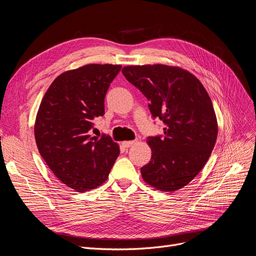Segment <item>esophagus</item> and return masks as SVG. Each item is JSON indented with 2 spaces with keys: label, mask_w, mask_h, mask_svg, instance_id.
Returning <instances> with one entry per match:
<instances>
[{
  "label": "esophagus",
  "mask_w": 256,
  "mask_h": 256,
  "mask_svg": "<svg viewBox=\"0 0 256 256\" xmlns=\"http://www.w3.org/2000/svg\"><path fill=\"white\" fill-rule=\"evenodd\" d=\"M135 142L136 141H124V142H122V146L126 147V148H128V147H130V146L135 144Z\"/></svg>",
  "instance_id": "34e87169"
}]
</instances>
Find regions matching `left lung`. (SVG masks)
<instances>
[{
	"mask_svg": "<svg viewBox=\"0 0 256 256\" xmlns=\"http://www.w3.org/2000/svg\"><path fill=\"white\" fill-rule=\"evenodd\" d=\"M122 74L148 100L163 136L148 137L152 158L141 168L143 180L160 191L173 192L204 168L218 136L212 100L200 80L180 67L163 64L126 66Z\"/></svg>",
	"mask_w": 256,
	"mask_h": 256,
	"instance_id": "obj_1",
	"label": "left lung"
}]
</instances>
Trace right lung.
I'll return each mask as SVG.
<instances>
[{"instance_id":"right-lung-1","label":"right lung","mask_w":256,"mask_h":256,"mask_svg":"<svg viewBox=\"0 0 256 256\" xmlns=\"http://www.w3.org/2000/svg\"><path fill=\"white\" fill-rule=\"evenodd\" d=\"M121 65L88 64L61 74L39 106L35 140L52 173L78 192L109 176L119 146L108 135L91 137L93 119L104 116V98Z\"/></svg>"}]
</instances>
